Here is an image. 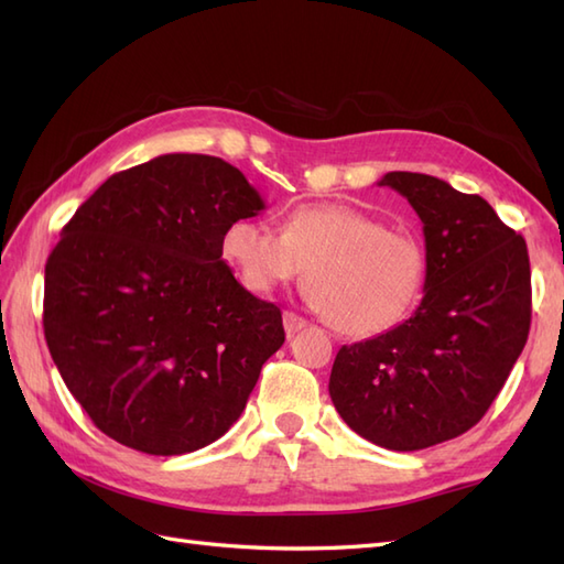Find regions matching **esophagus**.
Masks as SVG:
<instances>
[{
	"mask_svg": "<svg viewBox=\"0 0 564 564\" xmlns=\"http://www.w3.org/2000/svg\"><path fill=\"white\" fill-rule=\"evenodd\" d=\"M283 325H285V332L295 334V332H301V329L307 327V319L301 317V315H295V313H285L283 315Z\"/></svg>",
	"mask_w": 564,
	"mask_h": 564,
	"instance_id": "obj_1",
	"label": "esophagus"
}]
</instances>
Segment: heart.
I'll use <instances>...</instances> for the list:
<instances>
[{
    "instance_id": "heart-1",
    "label": "heart",
    "mask_w": 564,
    "mask_h": 564,
    "mask_svg": "<svg viewBox=\"0 0 564 564\" xmlns=\"http://www.w3.org/2000/svg\"><path fill=\"white\" fill-rule=\"evenodd\" d=\"M220 251L254 293L279 289L307 267L310 301L346 337L398 327L426 283V254L416 237L339 203L295 208L283 235L257 218L232 220Z\"/></svg>"
}]
</instances>
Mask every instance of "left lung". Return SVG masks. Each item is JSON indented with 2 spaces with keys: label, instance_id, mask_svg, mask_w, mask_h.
<instances>
[{
  "label": "left lung",
  "instance_id": "1",
  "mask_svg": "<svg viewBox=\"0 0 564 564\" xmlns=\"http://www.w3.org/2000/svg\"><path fill=\"white\" fill-rule=\"evenodd\" d=\"M378 184L424 223V297L402 325L341 346L329 394L358 436L419 451L473 429L505 388L531 329V263L485 198L414 172Z\"/></svg>",
  "mask_w": 564,
  "mask_h": 564
}]
</instances>
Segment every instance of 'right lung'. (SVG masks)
Here are the masks:
<instances>
[{"mask_svg":"<svg viewBox=\"0 0 564 564\" xmlns=\"http://www.w3.org/2000/svg\"><path fill=\"white\" fill-rule=\"evenodd\" d=\"M263 200L210 154H162L82 203L45 263L43 329L99 431L150 455L218 441L285 341L281 310L223 261Z\"/></svg>","mask_w":564,"mask_h":564,"instance_id":"obj_1","label":"right lung"}]
</instances>
